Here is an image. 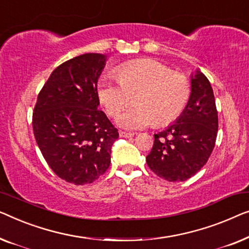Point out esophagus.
Returning <instances> with one entry per match:
<instances>
[{
	"mask_svg": "<svg viewBox=\"0 0 249 249\" xmlns=\"http://www.w3.org/2000/svg\"><path fill=\"white\" fill-rule=\"evenodd\" d=\"M120 136H121V138H132V136H134V133L121 131L120 132Z\"/></svg>",
	"mask_w": 249,
	"mask_h": 249,
	"instance_id": "esophagus-1",
	"label": "esophagus"
}]
</instances>
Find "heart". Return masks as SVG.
<instances>
[{
    "label": "heart",
    "mask_w": 249,
    "mask_h": 249,
    "mask_svg": "<svg viewBox=\"0 0 249 249\" xmlns=\"http://www.w3.org/2000/svg\"><path fill=\"white\" fill-rule=\"evenodd\" d=\"M135 94L136 106L117 118L126 128H142L155 122L163 126L183 114L192 96L191 81L181 73L153 58L124 63L116 69V76L100 79L98 94L109 116H116Z\"/></svg>",
    "instance_id": "1"
}]
</instances>
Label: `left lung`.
Masks as SVG:
<instances>
[{
  "label": "left lung",
  "instance_id": "1",
  "mask_svg": "<svg viewBox=\"0 0 249 249\" xmlns=\"http://www.w3.org/2000/svg\"><path fill=\"white\" fill-rule=\"evenodd\" d=\"M219 121L214 94L201 72L192 79V96L176 123L155 134L146 163L157 176L184 181L201 170L214 149Z\"/></svg>",
  "mask_w": 249,
  "mask_h": 249
}]
</instances>
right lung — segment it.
Listing matches in <instances>:
<instances>
[{"instance_id": "add662e5", "label": "right lung", "mask_w": 249, "mask_h": 249, "mask_svg": "<svg viewBox=\"0 0 249 249\" xmlns=\"http://www.w3.org/2000/svg\"><path fill=\"white\" fill-rule=\"evenodd\" d=\"M106 57L88 53L58 65L37 97L33 129L51 169L68 183L90 184L106 173L118 129L98 109L97 82Z\"/></svg>"}]
</instances>
